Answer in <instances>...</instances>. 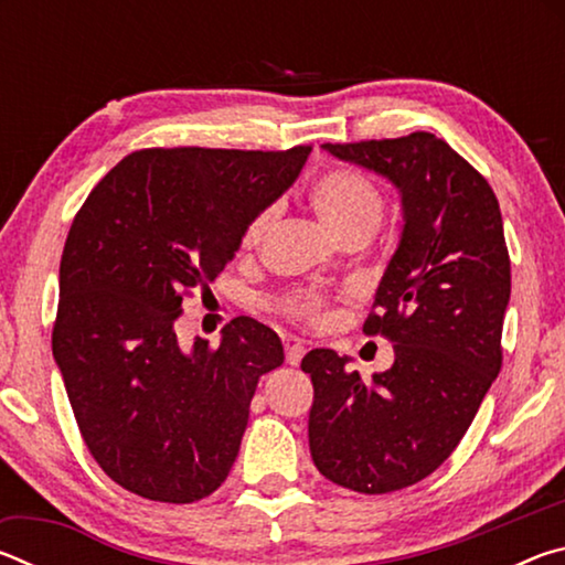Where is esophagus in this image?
Instances as JSON below:
<instances>
[{"mask_svg": "<svg viewBox=\"0 0 565 565\" xmlns=\"http://www.w3.org/2000/svg\"><path fill=\"white\" fill-rule=\"evenodd\" d=\"M303 353H306V349L301 347V343H289V347H286V363H289V366H299Z\"/></svg>", "mask_w": 565, "mask_h": 565, "instance_id": "1", "label": "esophagus"}]
</instances>
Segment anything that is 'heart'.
Listing matches in <instances>:
<instances>
[{"mask_svg":"<svg viewBox=\"0 0 565 565\" xmlns=\"http://www.w3.org/2000/svg\"><path fill=\"white\" fill-rule=\"evenodd\" d=\"M311 199L323 222L339 238L359 228H376L384 214V196L379 186L366 174L353 169H333L317 179L311 189ZM274 222V209H266L248 222L244 232V246L254 248L269 232ZM284 311L294 319L321 321V299L313 291H296L284 299Z\"/></svg>","mask_w":565,"mask_h":565,"instance_id":"heart-1","label":"heart"}]
</instances>
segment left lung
Listing matches in <instances>:
<instances>
[{
    "instance_id": "left-lung-1",
    "label": "left lung",
    "mask_w": 565,
    "mask_h": 565,
    "mask_svg": "<svg viewBox=\"0 0 565 565\" xmlns=\"http://www.w3.org/2000/svg\"><path fill=\"white\" fill-rule=\"evenodd\" d=\"M323 151L386 179L404 224L363 323L394 341L391 369L363 381L331 349L301 361L311 458L343 489L388 493L451 456L501 371L511 299L501 209L489 181L428 131Z\"/></svg>"
}]
</instances>
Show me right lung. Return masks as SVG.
<instances>
[{
	"instance_id": "obj_1",
	"label": "right lung",
	"mask_w": 565,
	"mask_h": 565,
	"mask_svg": "<svg viewBox=\"0 0 565 565\" xmlns=\"http://www.w3.org/2000/svg\"><path fill=\"white\" fill-rule=\"evenodd\" d=\"M309 151H134L76 214L52 353L84 444L121 489L194 503L226 481L281 339L238 317L216 349L199 337L181 349L174 327L184 296L214 284Z\"/></svg>"
}]
</instances>
